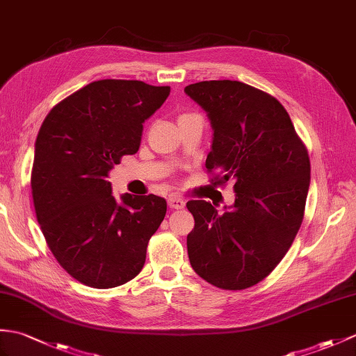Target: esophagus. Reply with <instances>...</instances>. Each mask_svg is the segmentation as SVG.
<instances>
[{
  "mask_svg": "<svg viewBox=\"0 0 356 356\" xmlns=\"http://www.w3.org/2000/svg\"><path fill=\"white\" fill-rule=\"evenodd\" d=\"M168 206L171 209H184L185 208V202L181 200L177 195H170L168 197Z\"/></svg>",
  "mask_w": 356,
  "mask_h": 356,
  "instance_id": "1",
  "label": "esophagus"
}]
</instances>
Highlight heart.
<instances>
[{
  "label": "heart",
  "instance_id": "heart-1",
  "mask_svg": "<svg viewBox=\"0 0 356 356\" xmlns=\"http://www.w3.org/2000/svg\"><path fill=\"white\" fill-rule=\"evenodd\" d=\"M189 115H194V113H181L180 117H179V120H180V118H185V117H189Z\"/></svg>",
  "mask_w": 356,
  "mask_h": 356
}]
</instances>
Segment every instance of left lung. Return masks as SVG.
Returning a JSON list of instances; mask_svg holds the SVG:
<instances>
[{"label": "left lung", "instance_id": "obj_1", "mask_svg": "<svg viewBox=\"0 0 356 356\" xmlns=\"http://www.w3.org/2000/svg\"><path fill=\"white\" fill-rule=\"evenodd\" d=\"M185 92L213 129L206 159L211 184L234 181L232 208L186 203L195 226L186 238L198 276L222 290H245L277 267L303 221L311 163L290 115L275 97L235 80L198 81Z\"/></svg>", "mask_w": 356, "mask_h": 356}]
</instances>
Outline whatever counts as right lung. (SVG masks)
<instances>
[{
	"mask_svg": "<svg viewBox=\"0 0 356 356\" xmlns=\"http://www.w3.org/2000/svg\"><path fill=\"white\" fill-rule=\"evenodd\" d=\"M170 90L139 80L92 81L57 103L39 129L30 180L36 218L57 262L88 286L124 285L144 267L167 202L124 194L118 203L106 177L138 152L143 122Z\"/></svg>",
	"mask_w": 356,
	"mask_h": 356,
	"instance_id": "add662e5",
	"label": "right lung"
}]
</instances>
